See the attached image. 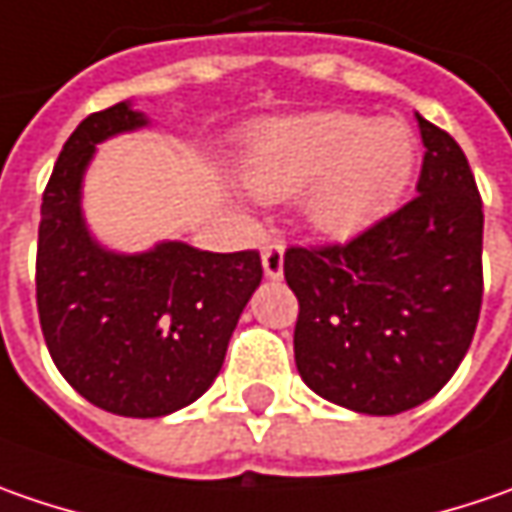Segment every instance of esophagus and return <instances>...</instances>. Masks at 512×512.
<instances>
[{
  "label": "esophagus",
  "instance_id": "obj_1",
  "mask_svg": "<svg viewBox=\"0 0 512 512\" xmlns=\"http://www.w3.org/2000/svg\"><path fill=\"white\" fill-rule=\"evenodd\" d=\"M262 268L268 279H282V270H285V244L270 242L262 250Z\"/></svg>",
  "mask_w": 512,
  "mask_h": 512
}]
</instances>
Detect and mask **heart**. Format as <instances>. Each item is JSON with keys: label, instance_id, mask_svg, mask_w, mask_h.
<instances>
[{"label": "heart", "instance_id": "1", "mask_svg": "<svg viewBox=\"0 0 512 512\" xmlns=\"http://www.w3.org/2000/svg\"><path fill=\"white\" fill-rule=\"evenodd\" d=\"M415 161L418 141L403 120L325 109L265 123L247 143L242 175L265 201H288L308 189V227L345 242L395 207Z\"/></svg>", "mask_w": 512, "mask_h": 512}]
</instances>
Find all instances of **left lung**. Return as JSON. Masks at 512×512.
<instances>
[{
	"instance_id": "left-lung-1",
	"label": "left lung",
	"mask_w": 512,
	"mask_h": 512,
	"mask_svg": "<svg viewBox=\"0 0 512 512\" xmlns=\"http://www.w3.org/2000/svg\"><path fill=\"white\" fill-rule=\"evenodd\" d=\"M418 117V195L348 244L291 247L294 357L311 392L363 415H400L461 366L481 311L484 213L473 169Z\"/></svg>"
}]
</instances>
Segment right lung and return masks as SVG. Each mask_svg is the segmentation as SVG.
Instances as JSON below:
<instances>
[{
  "label": "right lung",
  "instance_id": "obj_1",
  "mask_svg": "<svg viewBox=\"0 0 512 512\" xmlns=\"http://www.w3.org/2000/svg\"><path fill=\"white\" fill-rule=\"evenodd\" d=\"M143 126L149 117L123 100L65 141L39 210L37 308L54 366L89 403L164 418L213 386L262 259L187 242L117 253L91 236L83 178L97 143Z\"/></svg>",
  "mask_w": 512,
  "mask_h": 512
}]
</instances>
